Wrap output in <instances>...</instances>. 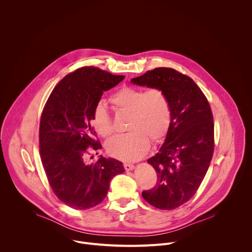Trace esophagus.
I'll list each match as a JSON object with an SVG mask.
<instances>
[{
    "instance_id": "34e87169",
    "label": "esophagus",
    "mask_w": 252,
    "mask_h": 252,
    "mask_svg": "<svg viewBox=\"0 0 252 252\" xmlns=\"http://www.w3.org/2000/svg\"><path fill=\"white\" fill-rule=\"evenodd\" d=\"M124 167L126 171H129V170H132L134 168V165L132 163H129V162H125Z\"/></svg>"
}]
</instances>
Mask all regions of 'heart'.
<instances>
[{
    "instance_id": "1",
    "label": "heart",
    "mask_w": 252,
    "mask_h": 252,
    "mask_svg": "<svg viewBox=\"0 0 252 252\" xmlns=\"http://www.w3.org/2000/svg\"><path fill=\"white\" fill-rule=\"evenodd\" d=\"M122 112L129 114L126 133L112 138L106 145L109 154L122 160H136L147 154L150 140L158 142L167 134L171 125V107L166 94L158 88L145 92L142 89L125 87L110 97ZM92 125L102 137L114 132L111 116L99 102L93 111Z\"/></svg>"
}]
</instances>
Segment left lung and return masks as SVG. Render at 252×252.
<instances>
[{"label": "left lung", "instance_id": "left-lung-1", "mask_svg": "<svg viewBox=\"0 0 252 252\" xmlns=\"http://www.w3.org/2000/svg\"><path fill=\"white\" fill-rule=\"evenodd\" d=\"M130 82L161 89L169 99V130L158 153L148 160L158 182L141 195L157 208L171 210L194 195L209 167L214 150L210 105L192 79L170 67L148 70Z\"/></svg>", "mask_w": 252, "mask_h": 252}]
</instances>
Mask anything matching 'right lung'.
<instances>
[{"mask_svg":"<svg viewBox=\"0 0 252 252\" xmlns=\"http://www.w3.org/2000/svg\"><path fill=\"white\" fill-rule=\"evenodd\" d=\"M124 79L94 66L78 68L56 86L44 107L39 133L42 163L54 193L74 209L100 203L113 177L125 172L123 162L112 158L100 156L94 163L85 160L87 149H101L92 126L94 106L103 92Z\"/></svg>","mask_w":252,"mask_h":252,"instance_id":"add662e5","label":"right lung"}]
</instances>
